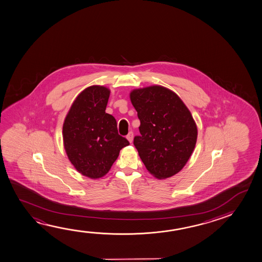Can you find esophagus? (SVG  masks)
<instances>
[{
	"instance_id": "obj_1",
	"label": "esophagus",
	"mask_w": 262,
	"mask_h": 262,
	"mask_svg": "<svg viewBox=\"0 0 262 262\" xmlns=\"http://www.w3.org/2000/svg\"><path fill=\"white\" fill-rule=\"evenodd\" d=\"M127 140L129 141V142H133V132H129V133H128V135H127Z\"/></svg>"
}]
</instances>
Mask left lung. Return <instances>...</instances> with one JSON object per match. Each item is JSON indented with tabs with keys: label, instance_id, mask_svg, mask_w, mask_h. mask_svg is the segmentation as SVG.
I'll return each instance as SVG.
<instances>
[{
	"label": "left lung",
	"instance_id": "8db88e82",
	"mask_svg": "<svg viewBox=\"0 0 262 262\" xmlns=\"http://www.w3.org/2000/svg\"><path fill=\"white\" fill-rule=\"evenodd\" d=\"M129 99L141 121L134 137L142 163L157 179L180 172L193 154L198 127L179 96L163 86L135 89Z\"/></svg>",
	"mask_w": 262,
	"mask_h": 262
}]
</instances>
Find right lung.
I'll list each match as a JSON object with an SVG mask.
<instances>
[{
	"mask_svg": "<svg viewBox=\"0 0 262 262\" xmlns=\"http://www.w3.org/2000/svg\"><path fill=\"white\" fill-rule=\"evenodd\" d=\"M111 90L94 85L77 95L63 124V142L77 172L91 179L106 176L129 144L120 136L115 118L106 113Z\"/></svg>",
	"mask_w": 262,
	"mask_h": 262,
	"instance_id": "right-lung-1",
	"label": "right lung"
}]
</instances>
